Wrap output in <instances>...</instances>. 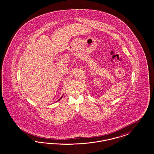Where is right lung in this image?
I'll return each instance as SVG.
<instances>
[{
    "label": "right lung",
    "instance_id": "right-lung-1",
    "mask_svg": "<svg viewBox=\"0 0 154 154\" xmlns=\"http://www.w3.org/2000/svg\"><path fill=\"white\" fill-rule=\"evenodd\" d=\"M63 97V96H62V97H61V98H60V99H59V100H57V101H56V102H58V101H59V100H60L61 99V98H62V97Z\"/></svg>",
    "mask_w": 154,
    "mask_h": 154
}]
</instances>
